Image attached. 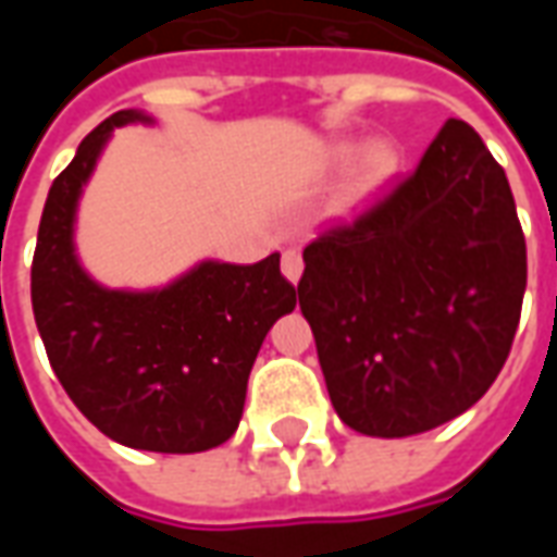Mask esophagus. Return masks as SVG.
<instances>
[{
	"mask_svg": "<svg viewBox=\"0 0 557 557\" xmlns=\"http://www.w3.org/2000/svg\"><path fill=\"white\" fill-rule=\"evenodd\" d=\"M304 274V259L301 250L298 247H289V250H283V277L289 280V283H298Z\"/></svg>",
	"mask_w": 557,
	"mask_h": 557,
	"instance_id": "1",
	"label": "esophagus"
}]
</instances>
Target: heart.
<instances>
[{"mask_svg":"<svg viewBox=\"0 0 557 557\" xmlns=\"http://www.w3.org/2000/svg\"><path fill=\"white\" fill-rule=\"evenodd\" d=\"M327 160L334 166L352 163L349 175H346V184L339 190V211H346V214L370 206L399 170L397 148L387 139H370L363 146L351 143V139H343V143H334L327 148Z\"/></svg>","mask_w":557,"mask_h":557,"instance_id":"1","label":"heart"}]
</instances>
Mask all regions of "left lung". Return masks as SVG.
<instances>
[{
  "mask_svg": "<svg viewBox=\"0 0 557 557\" xmlns=\"http://www.w3.org/2000/svg\"><path fill=\"white\" fill-rule=\"evenodd\" d=\"M525 280L507 175L447 119L394 194L304 250L298 301L339 420L406 438L471 409L507 361Z\"/></svg>",
  "mask_w": 557,
  "mask_h": 557,
  "instance_id": "left-lung-1",
  "label": "left lung"
}]
</instances>
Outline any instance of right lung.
Wrapping results in <instances>:
<instances>
[{"instance_id": "obj_1", "label": "right lung", "mask_w": 557, "mask_h": 557, "mask_svg": "<svg viewBox=\"0 0 557 557\" xmlns=\"http://www.w3.org/2000/svg\"><path fill=\"white\" fill-rule=\"evenodd\" d=\"M154 125L122 110L83 139L47 194L32 262V310L55 379L113 442L202 454L232 432L262 339L295 310L280 253L253 265L202 259L154 289H110L77 256V208L115 127Z\"/></svg>"}]
</instances>
